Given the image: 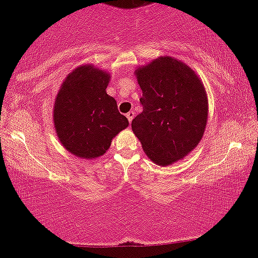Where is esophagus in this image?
<instances>
[{
	"label": "esophagus",
	"instance_id": "34e87169",
	"mask_svg": "<svg viewBox=\"0 0 258 258\" xmlns=\"http://www.w3.org/2000/svg\"><path fill=\"white\" fill-rule=\"evenodd\" d=\"M126 116H127V119H128V121H130V123L132 122V120H133V117H135V112L133 111H128L126 114Z\"/></svg>",
	"mask_w": 258,
	"mask_h": 258
}]
</instances>
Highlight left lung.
<instances>
[{"mask_svg":"<svg viewBox=\"0 0 258 258\" xmlns=\"http://www.w3.org/2000/svg\"><path fill=\"white\" fill-rule=\"evenodd\" d=\"M135 74L143 92V111L132 120V131L148 158L167 166L188 155L203 138L206 91L194 70L172 57L154 59Z\"/></svg>","mask_w":258,"mask_h":258,"instance_id":"1","label":"left lung"}]
</instances>
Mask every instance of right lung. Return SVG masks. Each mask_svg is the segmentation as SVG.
<instances>
[{"label":"right lung","mask_w":258,"mask_h":258,"mask_svg":"<svg viewBox=\"0 0 258 258\" xmlns=\"http://www.w3.org/2000/svg\"><path fill=\"white\" fill-rule=\"evenodd\" d=\"M109 81L108 73L82 65L65 78L55 98L53 120L59 141L81 159L104 155L111 139L128 126L116 100L106 93Z\"/></svg>","instance_id":"obj_1"}]
</instances>
